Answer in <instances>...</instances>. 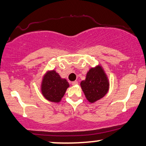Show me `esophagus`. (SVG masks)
Here are the masks:
<instances>
[{
    "label": "esophagus",
    "mask_w": 146,
    "mask_h": 146,
    "mask_svg": "<svg viewBox=\"0 0 146 146\" xmlns=\"http://www.w3.org/2000/svg\"><path fill=\"white\" fill-rule=\"evenodd\" d=\"M78 81H73V82H72L71 84H72V85H76V84H78Z\"/></svg>",
    "instance_id": "esophagus-1"
}]
</instances>
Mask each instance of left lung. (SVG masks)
I'll list each match as a JSON object with an SVG mask.
<instances>
[{"mask_svg": "<svg viewBox=\"0 0 146 146\" xmlns=\"http://www.w3.org/2000/svg\"><path fill=\"white\" fill-rule=\"evenodd\" d=\"M81 87L90 102H94L105 96L109 89L106 75L100 66L91 68L86 74L85 80L81 82Z\"/></svg>", "mask_w": 146, "mask_h": 146, "instance_id": "obj_1", "label": "left lung"}]
</instances>
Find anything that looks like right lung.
Instances as JSON below:
<instances>
[{
    "mask_svg": "<svg viewBox=\"0 0 146 146\" xmlns=\"http://www.w3.org/2000/svg\"><path fill=\"white\" fill-rule=\"evenodd\" d=\"M69 84L66 80L62 79L55 70L48 72L44 76L41 84V91L47 100L51 102H60L64 95Z\"/></svg>",
    "mask_w": 146,
    "mask_h": 146,
    "instance_id": "add662e5",
    "label": "right lung"
}]
</instances>
